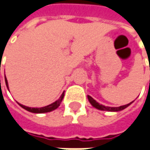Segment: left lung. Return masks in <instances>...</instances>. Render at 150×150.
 Masks as SVG:
<instances>
[{"mask_svg": "<svg viewBox=\"0 0 150 150\" xmlns=\"http://www.w3.org/2000/svg\"><path fill=\"white\" fill-rule=\"evenodd\" d=\"M87 98H88V100H89V102L91 103V105H92L93 107H94L95 108H97V109H99V110L109 111V112H119V111H121V110L125 109L126 108H127L130 104L133 103V101H132V102H130L129 104H127V105H124V106H120V107H118V108H111V107H105V106H103V105L98 103L95 100H93V99L91 96H89V95L87 96Z\"/></svg>", "mask_w": 150, "mask_h": 150, "instance_id": "obj_1", "label": "left lung"}]
</instances>
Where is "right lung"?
<instances>
[{"mask_svg":"<svg viewBox=\"0 0 150 150\" xmlns=\"http://www.w3.org/2000/svg\"><path fill=\"white\" fill-rule=\"evenodd\" d=\"M5 82H6L7 87H8V80H7L6 77H5ZM64 96V93H63L62 95H61V97H60L57 100H56L55 102H53L52 104H50V105H49V106H46V107H43V108H29V107L23 106V105H22V104H19V105H20L23 108H24L25 110H27V111H29V112H35V113H43V112H51V111L57 109V108L60 106V104H61V102H62V100H63Z\"/></svg>","mask_w":150,"mask_h":150,"instance_id":"add662e5","label":"right lung"}]
</instances>
